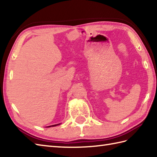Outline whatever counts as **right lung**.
Masks as SVG:
<instances>
[{"mask_svg": "<svg viewBox=\"0 0 157 157\" xmlns=\"http://www.w3.org/2000/svg\"><path fill=\"white\" fill-rule=\"evenodd\" d=\"M60 125V123H59V124H55V125H50V126H48V127H46V128H51V127H55V126H56V125Z\"/></svg>", "mask_w": 157, "mask_h": 157, "instance_id": "add662e5", "label": "right lung"}]
</instances>
